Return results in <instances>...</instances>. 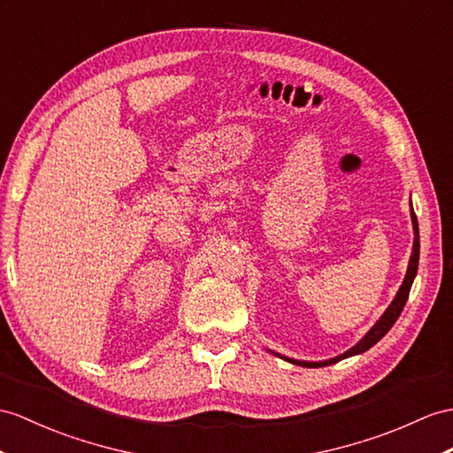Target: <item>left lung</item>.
<instances>
[{"label": "left lung", "instance_id": "8db88e82", "mask_svg": "<svg viewBox=\"0 0 453 453\" xmlns=\"http://www.w3.org/2000/svg\"><path fill=\"white\" fill-rule=\"evenodd\" d=\"M411 220H413V230H415V242H413V253H411V259H410V267H407V274L403 279V284L400 286V292L395 294L394 302L390 303L388 310L384 311V315L379 319V323L374 325L369 333L365 334V338H361V342H357V344L348 349L346 354H342L334 359H328V361H321V363H307V361H296V359H288L284 357L286 361L290 363H296V365H302V367H326V365H333V363H338L342 359H346L349 356H356V354H363V351H367L371 346L377 344V342L388 333V330L392 328V325L398 321L400 313L403 311V305L407 302V297H410V290H411V284H413V279L417 274V267H418V225H417V217H415V211L411 207Z\"/></svg>", "mask_w": 453, "mask_h": 453}]
</instances>
